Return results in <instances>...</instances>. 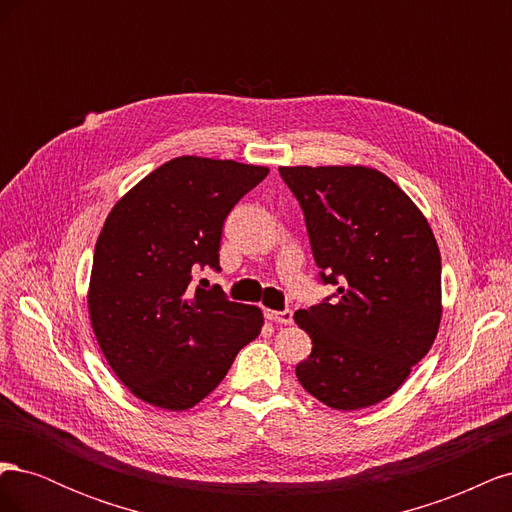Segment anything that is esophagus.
Here are the masks:
<instances>
[{
	"instance_id": "esophagus-1",
	"label": "esophagus",
	"mask_w": 512,
	"mask_h": 512,
	"mask_svg": "<svg viewBox=\"0 0 512 512\" xmlns=\"http://www.w3.org/2000/svg\"><path fill=\"white\" fill-rule=\"evenodd\" d=\"M267 320L275 324H290L292 322V312L290 309H284V312H275V309H265Z\"/></svg>"
}]
</instances>
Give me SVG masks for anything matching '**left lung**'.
<instances>
[{"label": "left lung", "mask_w": 512, "mask_h": 512, "mask_svg": "<svg viewBox=\"0 0 512 512\" xmlns=\"http://www.w3.org/2000/svg\"><path fill=\"white\" fill-rule=\"evenodd\" d=\"M305 213L309 243L335 301L294 312L312 337L297 365L303 389L333 410L391 397L433 346L442 262L412 198L376 168L280 166Z\"/></svg>", "instance_id": "1"}]
</instances>
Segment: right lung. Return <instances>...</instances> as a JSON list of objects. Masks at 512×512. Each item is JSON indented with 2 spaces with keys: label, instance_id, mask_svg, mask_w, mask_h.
Listing matches in <instances>:
<instances>
[{
  "label": "right lung",
  "instance_id": "add662e5",
  "mask_svg": "<svg viewBox=\"0 0 512 512\" xmlns=\"http://www.w3.org/2000/svg\"><path fill=\"white\" fill-rule=\"evenodd\" d=\"M267 175V166L181 156L108 213L89 277V320L106 363L145 404L194 408L265 324L260 307L190 282L196 267L220 269L226 215Z\"/></svg>",
  "mask_w": 512,
  "mask_h": 512
}]
</instances>
